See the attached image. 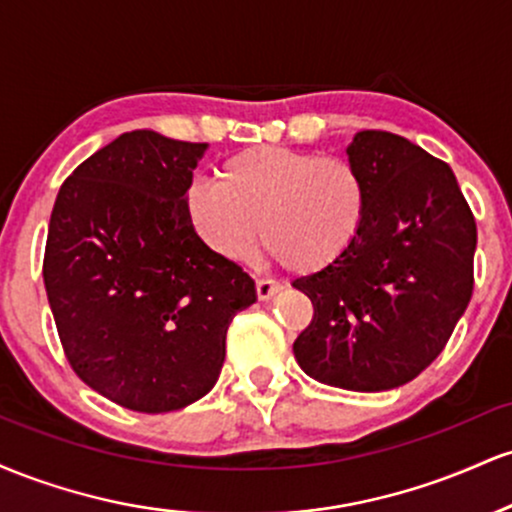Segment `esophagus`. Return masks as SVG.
I'll use <instances>...</instances> for the list:
<instances>
[{
	"mask_svg": "<svg viewBox=\"0 0 512 512\" xmlns=\"http://www.w3.org/2000/svg\"><path fill=\"white\" fill-rule=\"evenodd\" d=\"M279 291H281V286L276 284V281L257 279V298H260V301H269V298H274Z\"/></svg>",
	"mask_w": 512,
	"mask_h": 512,
	"instance_id": "1",
	"label": "esophagus"
}]
</instances>
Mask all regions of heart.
I'll list each match as a JSON object with an SVG mask.
<instances>
[{"label": "heart", "instance_id": "obj_1", "mask_svg": "<svg viewBox=\"0 0 512 512\" xmlns=\"http://www.w3.org/2000/svg\"><path fill=\"white\" fill-rule=\"evenodd\" d=\"M368 209L363 175L342 156H315L289 146H248L228 156L216 180L187 190L199 238L216 255L243 262L257 240L284 267L313 274L351 248Z\"/></svg>", "mask_w": 512, "mask_h": 512}]
</instances>
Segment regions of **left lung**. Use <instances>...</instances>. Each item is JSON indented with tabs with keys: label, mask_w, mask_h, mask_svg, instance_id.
Wrapping results in <instances>:
<instances>
[{
	"label": "left lung",
	"mask_w": 512,
	"mask_h": 512,
	"mask_svg": "<svg viewBox=\"0 0 512 512\" xmlns=\"http://www.w3.org/2000/svg\"><path fill=\"white\" fill-rule=\"evenodd\" d=\"M346 156L366 219L339 260L293 281L315 308L293 354L317 383L383 392L431 366L467 310L477 223L448 163L409 139L363 129Z\"/></svg>",
	"instance_id": "obj_1"
}]
</instances>
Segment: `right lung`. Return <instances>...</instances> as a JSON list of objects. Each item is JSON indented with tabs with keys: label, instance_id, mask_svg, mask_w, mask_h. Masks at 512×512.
Masks as SVG:
<instances>
[{
	"label": "right lung",
	"instance_id": "add662e5",
	"mask_svg": "<svg viewBox=\"0 0 512 512\" xmlns=\"http://www.w3.org/2000/svg\"><path fill=\"white\" fill-rule=\"evenodd\" d=\"M209 144L125 132L55 199L43 279L64 354L91 390L144 414L202 399L255 281L195 233L187 190Z\"/></svg>",
	"mask_w": 512,
	"mask_h": 512
}]
</instances>
